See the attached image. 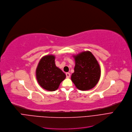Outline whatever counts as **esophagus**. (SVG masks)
<instances>
[{
  "label": "esophagus",
  "mask_w": 132,
  "mask_h": 132,
  "mask_svg": "<svg viewBox=\"0 0 132 132\" xmlns=\"http://www.w3.org/2000/svg\"><path fill=\"white\" fill-rule=\"evenodd\" d=\"M70 73L67 72V73H66V77H67V78H70Z\"/></svg>",
  "instance_id": "1"
}]
</instances>
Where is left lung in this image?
Returning <instances> with one entry per match:
<instances>
[{"mask_svg":"<svg viewBox=\"0 0 132 132\" xmlns=\"http://www.w3.org/2000/svg\"><path fill=\"white\" fill-rule=\"evenodd\" d=\"M75 67L71 80L77 89L89 90L95 87L100 79V68L90 52H84L74 56Z\"/></svg>","mask_w":132,"mask_h":132,"instance_id":"left-lung-1","label":"left lung"}]
</instances>
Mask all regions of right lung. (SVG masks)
I'll use <instances>...</instances> for the list:
<instances>
[{
    "label": "right lung",
    "instance_id": "right-lung-1",
    "mask_svg": "<svg viewBox=\"0 0 132 132\" xmlns=\"http://www.w3.org/2000/svg\"><path fill=\"white\" fill-rule=\"evenodd\" d=\"M36 76L40 85L50 91L57 90L66 77L65 73L56 66L55 56L52 55L44 56L41 59L36 68Z\"/></svg>",
    "mask_w": 132,
    "mask_h": 132
}]
</instances>
